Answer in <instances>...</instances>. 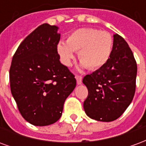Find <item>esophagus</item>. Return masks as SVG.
Segmentation results:
<instances>
[{"label": "esophagus", "instance_id": "esophagus-1", "mask_svg": "<svg viewBox=\"0 0 146 146\" xmlns=\"http://www.w3.org/2000/svg\"><path fill=\"white\" fill-rule=\"evenodd\" d=\"M82 76H79V75H77L76 76V83H77V84H81V83H82Z\"/></svg>", "mask_w": 146, "mask_h": 146}]
</instances>
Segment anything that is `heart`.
<instances>
[{
    "mask_svg": "<svg viewBox=\"0 0 146 146\" xmlns=\"http://www.w3.org/2000/svg\"><path fill=\"white\" fill-rule=\"evenodd\" d=\"M113 40L110 33L93 28H80L68 36L66 44H58V53L66 66H70L74 59V52L83 66L98 70L106 63L113 51Z\"/></svg>",
    "mask_w": 146,
    "mask_h": 146,
    "instance_id": "1",
    "label": "heart"
}]
</instances>
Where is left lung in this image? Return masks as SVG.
Masks as SVG:
<instances>
[{
    "label": "left lung",
    "instance_id": "1",
    "mask_svg": "<svg viewBox=\"0 0 146 146\" xmlns=\"http://www.w3.org/2000/svg\"><path fill=\"white\" fill-rule=\"evenodd\" d=\"M136 76L137 63L133 52L122 36L114 34L110 59L83 79L88 90L84 102L86 114L102 122L119 118L134 98Z\"/></svg>",
    "mask_w": 146,
    "mask_h": 146
}]
</instances>
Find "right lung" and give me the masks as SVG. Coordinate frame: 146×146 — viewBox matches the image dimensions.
I'll use <instances>...</instances> for the list:
<instances>
[{
    "label": "right lung",
    "mask_w": 146,
    "mask_h": 146,
    "mask_svg": "<svg viewBox=\"0 0 146 146\" xmlns=\"http://www.w3.org/2000/svg\"><path fill=\"white\" fill-rule=\"evenodd\" d=\"M58 27L44 23L24 39L12 58L9 70L11 95L21 115L35 126L55 123L76 81L61 63L57 45Z\"/></svg>",
    "instance_id": "1"
}]
</instances>
